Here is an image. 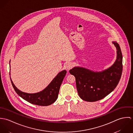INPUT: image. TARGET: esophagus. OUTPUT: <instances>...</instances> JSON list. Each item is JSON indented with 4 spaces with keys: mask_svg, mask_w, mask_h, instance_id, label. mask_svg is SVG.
Instances as JSON below:
<instances>
[{
    "mask_svg": "<svg viewBox=\"0 0 133 133\" xmlns=\"http://www.w3.org/2000/svg\"><path fill=\"white\" fill-rule=\"evenodd\" d=\"M73 64L71 63V62H67V63H66L65 64V65H64V68H65V69L66 70H67L68 71V70H70L71 69H72V67H73Z\"/></svg>",
    "mask_w": 133,
    "mask_h": 133,
    "instance_id": "34e87169",
    "label": "esophagus"
}]
</instances>
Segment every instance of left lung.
<instances>
[{
    "instance_id": "left-lung-1",
    "label": "left lung",
    "mask_w": 133,
    "mask_h": 133,
    "mask_svg": "<svg viewBox=\"0 0 133 133\" xmlns=\"http://www.w3.org/2000/svg\"><path fill=\"white\" fill-rule=\"evenodd\" d=\"M112 43L117 50V58L110 68L95 72L83 67L75 66L69 71L76 79L77 92L83 100L94 102L111 93L118 85L122 72V55L119 44Z\"/></svg>"
}]
</instances>
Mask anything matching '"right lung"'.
Masks as SVG:
<instances>
[{
	"label": "right lung",
	"mask_w": 133,
	"mask_h": 133,
	"mask_svg": "<svg viewBox=\"0 0 133 133\" xmlns=\"http://www.w3.org/2000/svg\"><path fill=\"white\" fill-rule=\"evenodd\" d=\"M66 74V70L62 71L57 74V76L44 90L38 93L32 94L23 92L20 91L13 83L11 76L10 79L15 92L24 100L33 104L40 106H48L53 103L57 100L60 87Z\"/></svg>",
	"instance_id": "add662e5"
}]
</instances>
